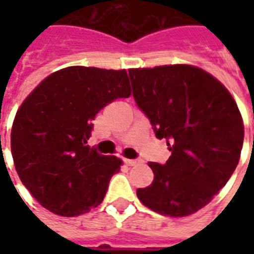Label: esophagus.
Here are the masks:
<instances>
[{"label":"esophagus","mask_w":254,"mask_h":254,"mask_svg":"<svg viewBox=\"0 0 254 254\" xmlns=\"http://www.w3.org/2000/svg\"><path fill=\"white\" fill-rule=\"evenodd\" d=\"M125 163H127V166H136L140 163V160L138 159H127L125 160Z\"/></svg>","instance_id":"esophagus-1"}]
</instances>
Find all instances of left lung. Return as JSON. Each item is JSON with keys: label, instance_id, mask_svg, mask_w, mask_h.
<instances>
[{"label": "left lung", "instance_id": "1", "mask_svg": "<svg viewBox=\"0 0 254 254\" xmlns=\"http://www.w3.org/2000/svg\"><path fill=\"white\" fill-rule=\"evenodd\" d=\"M133 98L171 156L148 163L154 182L137 189L145 207L187 216L207 205L227 184L240 160L244 124L224 85L190 65L130 69Z\"/></svg>", "mask_w": 254, "mask_h": 254}]
</instances>
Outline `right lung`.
Returning a JSON list of instances; mask_svg holds the SVG:
<instances>
[{
    "label": "right lung",
    "mask_w": 254,
    "mask_h": 254,
    "mask_svg": "<svg viewBox=\"0 0 254 254\" xmlns=\"http://www.w3.org/2000/svg\"><path fill=\"white\" fill-rule=\"evenodd\" d=\"M130 96L125 70L70 66L46 77L20 106L10 145L20 180L53 213L77 216L98 207L122 160L87 145L92 120Z\"/></svg>",
    "instance_id": "right-lung-1"
}]
</instances>
